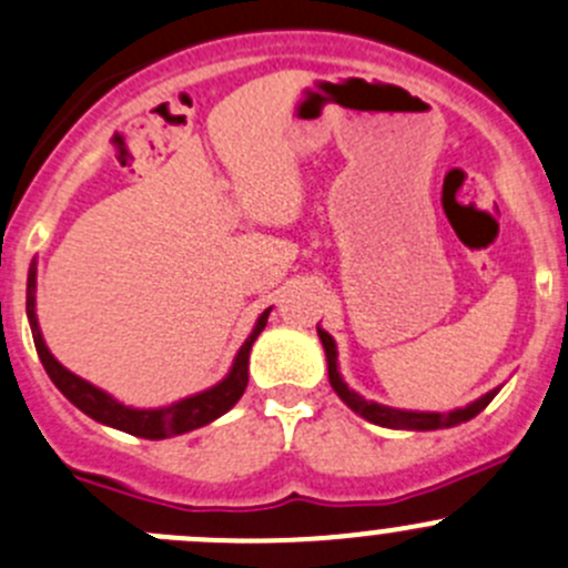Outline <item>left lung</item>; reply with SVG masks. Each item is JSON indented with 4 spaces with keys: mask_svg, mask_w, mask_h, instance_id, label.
Masks as SVG:
<instances>
[{
    "mask_svg": "<svg viewBox=\"0 0 568 568\" xmlns=\"http://www.w3.org/2000/svg\"><path fill=\"white\" fill-rule=\"evenodd\" d=\"M318 338H322L324 352H327V372H329V385H333L335 394L346 402L355 413H361L363 418H368L372 424H379V427H390V430H444V427H455L460 422H469L475 418L477 413L486 410L488 402L497 396V390H488L486 396H480L477 402L471 405L458 407L453 413H416V410H396V407H385L377 405V402H368L363 396H357L355 390L346 388V383L341 379L338 374V363H335V341L333 335L318 329Z\"/></svg>",
    "mask_w": 568,
    "mask_h": 568,
    "instance_id": "obj_1",
    "label": "left lung"
}]
</instances>
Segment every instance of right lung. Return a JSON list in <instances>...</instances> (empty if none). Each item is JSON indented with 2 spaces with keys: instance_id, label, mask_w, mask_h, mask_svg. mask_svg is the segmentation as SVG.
<instances>
[{
  "instance_id": "right-lung-1",
  "label": "right lung",
  "mask_w": 568,
  "mask_h": 568,
  "mask_svg": "<svg viewBox=\"0 0 568 568\" xmlns=\"http://www.w3.org/2000/svg\"><path fill=\"white\" fill-rule=\"evenodd\" d=\"M27 318H30L32 341H36L38 357H41L49 379L58 385L60 394H63L71 405H77L82 413L97 418V422L108 424V427H115V430H124L130 433V436L158 442V438L180 436V433L205 427L207 422H213V418H219L222 413H227L230 407L241 399V394L246 390V383H250V349L252 344H255L257 335H261V329L266 327L268 311H263V316L257 318L255 329H252L250 338L244 341V346H241L239 355H235L233 368H230V374L222 379V383L202 390V394L189 396V399L174 402V405L169 407H161V410H132V407L119 405L113 396L93 388L91 383H85V379L71 374L69 368H63L58 361H54L52 352H49L47 344H43L41 329H38V322H36V266L30 268V277H27Z\"/></svg>"
}]
</instances>
